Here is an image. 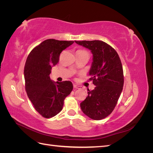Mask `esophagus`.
Instances as JSON below:
<instances>
[{
    "label": "esophagus",
    "mask_w": 153,
    "mask_h": 153,
    "mask_svg": "<svg viewBox=\"0 0 153 153\" xmlns=\"http://www.w3.org/2000/svg\"><path fill=\"white\" fill-rule=\"evenodd\" d=\"M73 87H74V88H75V89H82V86H79V85H76V84H73Z\"/></svg>",
    "instance_id": "obj_1"
}]
</instances>
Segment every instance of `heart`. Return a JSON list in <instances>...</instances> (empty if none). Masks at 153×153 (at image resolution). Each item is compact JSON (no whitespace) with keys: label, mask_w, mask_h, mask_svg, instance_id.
Listing matches in <instances>:
<instances>
[{"label":"heart","mask_w":153,"mask_h":153,"mask_svg":"<svg viewBox=\"0 0 153 153\" xmlns=\"http://www.w3.org/2000/svg\"><path fill=\"white\" fill-rule=\"evenodd\" d=\"M78 51H84V50H78Z\"/></svg>","instance_id":"1"}]
</instances>
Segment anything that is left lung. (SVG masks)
I'll return each instance as SVG.
<instances>
[{"mask_svg":"<svg viewBox=\"0 0 153 153\" xmlns=\"http://www.w3.org/2000/svg\"><path fill=\"white\" fill-rule=\"evenodd\" d=\"M75 43L89 49L93 55L89 80L96 87L92 91L87 90V98L80 103L81 109L92 119H103L112 112L123 91L121 59L115 49L102 41H75Z\"/></svg>","mask_w":153,"mask_h":153,"instance_id":"1","label":"left lung"}]
</instances>
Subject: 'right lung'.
<instances>
[{"mask_svg":"<svg viewBox=\"0 0 153 153\" xmlns=\"http://www.w3.org/2000/svg\"><path fill=\"white\" fill-rule=\"evenodd\" d=\"M73 41L45 40L29 54L24 67L25 91L36 110L45 118L54 117L62 110L64 101L73 90L70 81L55 82L50 79L52 68L60 54Z\"/></svg>","mask_w":153,"mask_h":153,"instance_id":"add662e5","label":"right lung"}]
</instances>
